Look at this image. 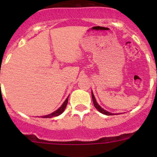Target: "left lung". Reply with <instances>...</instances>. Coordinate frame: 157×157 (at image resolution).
<instances>
[{
	"label": "left lung",
	"instance_id": "1",
	"mask_svg": "<svg viewBox=\"0 0 157 157\" xmlns=\"http://www.w3.org/2000/svg\"><path fill=\"white\" fill-rule=\"evenodd\" d=\"M92 98H93V105H94L95 108L97 109L98 111H99V112H101V113L104 114V115H115V114L113 113H111V112H107L106 110H105V109H103L102 108V107L100 106V105H99V104L97 103V102H96V99H95V96L94 95H93V92H92Z\"/></svg>",
	"mask_w": 157,
	"mask_h": 157
}]
</instances>
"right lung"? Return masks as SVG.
Listing matches in <instances>:
<instances>
[{"label":"right lung","mask_w":157,"mask_h":157,"mask_svg":"<svg viewBox=\"0 0 157 157\" xmlns=\"http://www.w3.org/2000/svg\"><path fill=\"white\" fill-rule=\"evenodd\" d=\"M67 102H68V97L67 98V99H65V101L64 102V103L62 104V105H61V107H60L59 109H57L56 111H55L54 112H52V113L49 114V115H44V116H42V118H53V117H56V116H58L59 115H61V113H62L64 111V109H65L66 106H67Z\"/></svg>","instance_id":"1"}]
</instances>
